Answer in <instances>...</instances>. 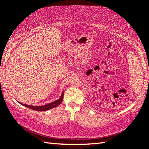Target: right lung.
Instances as JSON below:
<instances>
[{"instance_id":"obj_1","label":"right lung","mask_w":149,"mask_h":149,"mask_svg":"<svg viewBox=\"0 0 149 149\" xmlns=\"http://www.w3.org/2000/svg\"><path fill=\"white\" fill-rule=\"evenodd\" d=\"M63 97H64V93L62 92L61 96H60V97L57 100H56V101H54L52 102L49 103V104H45L42 106H32V105L23 104V103H21V102H19V103L22 105H23V106H24V107H26L28 108H30V109H31V110H36V111H46V110H49L52 109V108L56 107L59 104H61V102L63 100Z\"/></svg>"}]
</instances>
